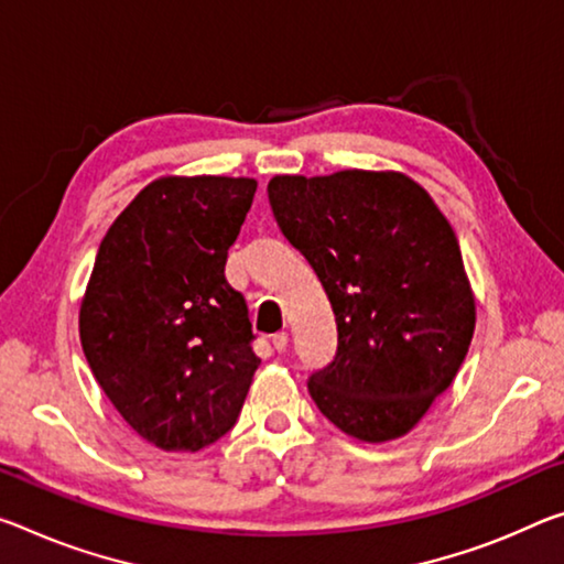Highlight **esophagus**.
I'll return each mask as SVG.
<instances>
[{"mask_svg":"<svg viewBox=\"0 0 564 564\" xmlns=\"http://www.w3.org/2000/svg\"><path fill=\"white\" fill-rule=\"evenodd\" d=\"M271 341H273V348H275V351H285V346H289V334H285V330H281V334H273V338H271Z\"/></svg>","mask_w":564,"mask_h":564,"instance_id":"1","label":"esophagus"}]
</instances>
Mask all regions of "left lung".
<instances>
[{
	"mask_svg": "<svg viewBox=\"0 0 564 564\" xmlns=\"http://www.w3.org/2000/svg\"><path fill=\"white\" fill-rule=\"evenodd\" d=\"M268 200L336 316V356L311 373V399L354 440L409 434L475 336V293L449 220L394 170L275 175Z\"/></svg>",
	"mask_w": 564,
	"mask_h": 564,
	"instance_id": "8db88e82",
	"label": "left lung"
}]
</instances>
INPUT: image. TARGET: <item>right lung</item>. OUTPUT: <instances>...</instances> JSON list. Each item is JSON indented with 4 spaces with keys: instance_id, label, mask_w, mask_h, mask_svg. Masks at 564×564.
I'll return each instance as SVG.
<instances>
[{
    "instance_id": "obj_1",
    "label": "right lung",
    "mask_w": 564,
    "mask_h": 564,
    "mask_svg": "<svg viewBox=\"0 0 564 564\" xmlns=\"http://www.w3.org/2000/svg\"><path fill=\"white\" fill-rule=\"evenodd\" d=\"M256 187L253 177H158L97 250L79 341L112 406L158 449L220 440L261 366L246 299L226 281Z\"/></svg>"
}]
</instances>
